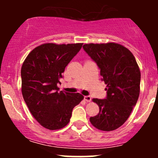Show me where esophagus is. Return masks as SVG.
<instances>
[{
  "label": "esophagus",
  "mask_w": 158,
  "mask_h": 158,
  "mask_svg": "<svg viewBox=\"0 0 158 158\" xmlns=\"http://www.w3.org/2000/svg\"><path fill=\"white\" fill-rule=\"evenodd\" d=\"M84 99H85V101H86L87 102H89L91 101V97H90V96H85Z\"/></svg>",
  "instance_id": "esophagus-1"
}]
</instances>
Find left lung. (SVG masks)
<instances>
[{"label":"left lung","instance_id":"1","mask_svg":"<svg viewBox=\"0 0 158 158\" xmlns=\"http://www.w3.org/2000/svg\"><path fill=\"white\" fill-rule=\"evenodd\" d=\"M83 49L100 69L107 85V97L93 99L99 112L90 122L101 131H110L124 124L136 106L139 94L140 71L129 50L117 43L86 44Z\"/></svg>","mask_w":158,"mask_h":158}]
</instances>
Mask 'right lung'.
I'll return each mask as SVG.
<instances>
[{
  "mask_svg": "<svg viewBox=\"0 0 158 158\" xmlns=\"http://www.w3.org/2000/svg\"><path fill=\"white\" fill-rule=\"evenodd\" d=\"M82 44L47 43L32 50L21 67V91L30 113L44 128L61 129L73 108L84 99L79 93L59 91L62 73Z\"/></svg>",
  "mask_w": 158,
  "mask_h": 158,
  "instance_id": "1",
  "label": "right lung"
}]
</instances>
